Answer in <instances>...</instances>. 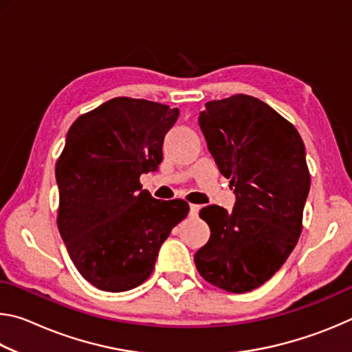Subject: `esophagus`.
Listing matches in <instances>:
<instances>
[{
  "mask_svg": "<svg viewBox=\"0 0 352 352\" xmlns=\"http://www.w3.org/2000/svg\"><path fill=\"white\" fill-rule=\"evenodd\" d=\"M199 211H200V206L199 205H190L189 206V216L190 217H197L199 216Z\"/></svg>",
  "mask_w": 352,
  "mask_h": 352,
  "instance_id": "34e87169",
  "label": "esophagus"
}]
</instances>
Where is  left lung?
<instances>
[{
	"label": "left lung",
	"instance_id": "left-lung-1",
	"mask_svg": "<svg viewBox=\"0 0 352 352\" xmlns=\"http://www.w3.org/2000/svg\"><path fill=\"white\" fill-rule=\"evenodd\" d=\"M199 126L236 204L230 212L217 205L200 211L211 236L194 262L208 283L245 294L281 269L301 234L311 189L305 142L287 119L247 94L206 102Z\"/></svg>",
	"mask_w": 352,
	"mask_h": 352
}]
</instances>
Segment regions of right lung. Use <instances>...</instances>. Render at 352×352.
Here are the masks:
<instances>
[{"label":"right lung","mask_w":352,"mask_h":352,"mask_svg":"<svg viewBox=\"0 0 352 352\" xmlns=\"http://www.w3.org/2000/svg\"><path fill=\"white\" fill-rule=\"evenodd\" d=\"M178 115L169 105L115 98L68 130L56 164L57 225L76 269L94 287H138L188 216L186 201L157 200L140 183L163 162L164 136Z\"/></svg>","instance_id":"add662e5"}]
</instances>
